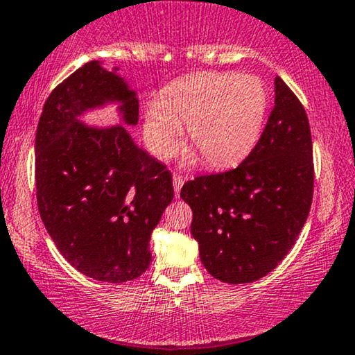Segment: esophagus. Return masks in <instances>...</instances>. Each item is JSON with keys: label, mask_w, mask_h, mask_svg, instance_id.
<instances>
[{"label": "esophagus", "mask_w": 355, "mask_h": 355, "mask_svg": "<svg viewBox=\"0 0 355 355\" xmlns=\"http://www.w3.org/2000/svg\"><path fill=\"white\" fill-rule=\"evenodd\" d=\"M182 184H184L182 176H179V174H174V176H173V187H174V193H176V197H179V192H181Z\"/></svg>", "instance_id": "obj_1"}]
</instances>
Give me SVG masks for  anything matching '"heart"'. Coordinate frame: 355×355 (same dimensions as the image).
<instances>
[{
    "label": "heart",
    "mask_w": 355,
    "mask_h": 355,
    "mask_svg": "<svg viewBox=\"0 0 355 355\" xmlns=\"http://www.w3.org/2000/svg\"><path fill=\"white\" fill-rule=\"evenodd\" d=\"M268 94L259 77L202 72L174 82L159 101L145 110L144 135L158 158L168 159L189 142L207 164L225 168L244 159L255 147L265 123Z\"/></svg>",
    "instance_id": "obj_1"
}]
</instances>
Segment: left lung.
I'll list each match as a JSON object with an SVG mask.
<instances>
[{
    "instance_id": "left-lung-1",
    "label": "left lung",
    "mask_w": 355,
    "mask_h": 355,
    "mask_svg": "<svg viewBox=\"0 0 355 355\" xmlns=\"http://www.w3.org/2000/svg\"><path fill=\"white\" fill-rule=\"evenodd\" d=\"M259 142L239 166L187 181L191 231L213 278L245 284L289 254L313 198V148L307 113L281 77Z\"/></svg>"
}]
</instances>
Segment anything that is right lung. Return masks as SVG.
<instances>
[{"mask_svg":"<svg viewBox=\"0 0 355 355\" xmlns=\"http://www.w3.org/2000/svg\"><path fill=\"white\" fill-rule=\"evenodd\" d=\"M121 101L137 124L139 100L114 72L85 62L48 96L35 135L37 205L62 257L89 278L125 283L152 261L150 236L174 197L173 176L123 125L92 129L82 111Z\"/></svg>","mask_w":355,"mask_h":355,"instance_id":"add662e5","label":"right lung"}]
</instances>
